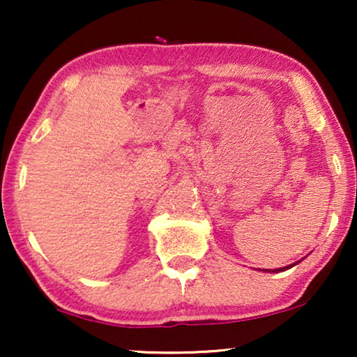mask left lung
I'll list each match as a JSON object with an SVG mask.
<instances>
[{"label": "left lung", "mask_w": 357, "mask_h": 357, "mask_svg": "<svg viewBox=\"0 0 357 357\" xmlns=\"http://www.w3.org/2000/svg\"><path fill=\"white\" fill-rule=\"evenodd\" d=\"M287 268H291V266H284V268H280V270H275L276 273H280V271H284V270H287ZM266 271H270V270H266ZM273 271V270H271Z\"/></svg>", "instance_id": "left-lung-1"}]
</instances>
